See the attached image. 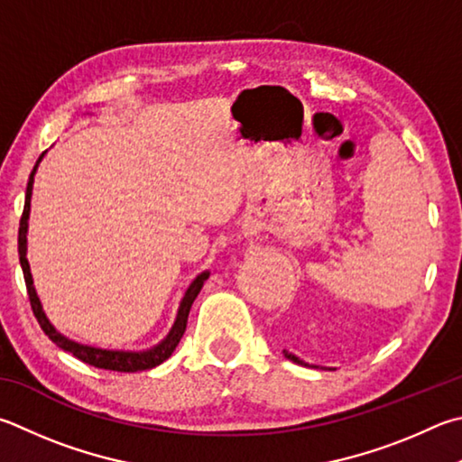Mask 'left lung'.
Masks as SVG:
<instances>
[{"label": "left lung", "mask_w": 462, "mask_h": 462, "mask_svg": "<svg viewBox=\"0 0 462 462\" xmlns=\"http://www.w3.org/2000/svg\"><path fill=\"white\" fill-rule=\"evenodd\" d=\"M282 356H284V357H287V359H291V362H292V364H299V365H309L307 362H303V359H300V357H297L295 354H289V351H287V349H282ZM311 367H317V365H311Z\"/></svg>", "instance_id": "8db88e82"}]
</instances>
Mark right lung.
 I'll use <instances>...</instances> for the list:
<instances>
[{
	"mask_svg": "<svg viewBox=\"0 0 462 462\" xmlns=\"http://www.w3.org/2000/svg\"><path fill=\"white\" fill-rule=\"evenodd\" d=\"M46 155V151L38 157L36 165L30 173L28 180V188H26V204H23V214L20 220V232H18V253H20V264L23 271V279H26V287H28V295H30V305L32 311L36 315L38 323L42 327L50 339H52L58 347L69 351L74 357H79L80 362H85L88 365H95L98 370H111V372H143L151 370L159 364H163L167 357L173 354V349L178 347L180 339L186 333V325H188V315L189 309L194 305L196 297L202 291L204 282L208 281L209 271L199 273L186 291V295L180 300V309L178 315H175V321L171 325L170 333L157 343V346L143 349V351H125V349H103V347H95V346H85V343H79L74 339H69L66 335H62L56 327L50 323V319L46 317L44 309H42L40 297L36 292V287H33V279H32V271H30V263H28V220H30V202H32V189H33V175L38 171V165L42 162V157Z\"/></svg>",
	"mask_w": 462,
	"mask_h": 462,
	"instance_id": "1",
	"label": "right lung"
}]
</instances>
